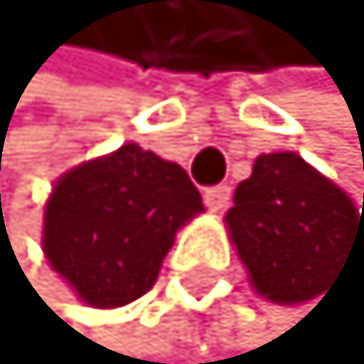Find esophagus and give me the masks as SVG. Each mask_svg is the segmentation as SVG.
<instances>
[{"mask_svg":"<svg viewBox=\"0 0 364 364\" xmlns=\"http://www.w3.org/2000/svg\"><path fill=\"white\" fill-rule=\"evenodd\" d=\"M228 200H231V188H228V185H213V188L203 191V203L210 206L213 213H222Z\"/></svg>","mask_w":364,"mask_h":364,"instance_id":"obj_1","label":"esophagus"}]
</instances>
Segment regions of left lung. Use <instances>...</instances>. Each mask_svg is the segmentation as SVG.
<instances>
[{
	"mask_svg": "<svg viewBox=\"0 0 364 364\" xmlns=\"http://www.w3.org/2000/svg\"><path fill=\"white\" fill-rule=\"evenodd\" d=\"M225 222L255 292L277 304L310 301L364 262V213L295 151L262 154Z\"/></svg>",
	"mask_w": 364,
	"mask_h": 364,
	"instance_id": "obj_1",
	"label": "left lung"
}]
</instances>
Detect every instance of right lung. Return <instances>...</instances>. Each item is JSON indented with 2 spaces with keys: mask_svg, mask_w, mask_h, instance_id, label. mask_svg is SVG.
I'll return each mask as SVG.
<instances>
[{
  "mask_svg": "<svg viewBox=\"0 0 364 364\" xmlns=\"http://www.w3.org/2000/svg\"><path fill=\"white\" fill-rule=\"evenodd\" d=\"M203 213L179 164L136 142L60 176L45 203L50 267L90 307H124L154 286L176 231Z\"/></svg>",
  "mask_w": 364,
  "mask_h": 364,
  "instance_id": "add662e5",
  "label": "right lung"
}]
</instances>
